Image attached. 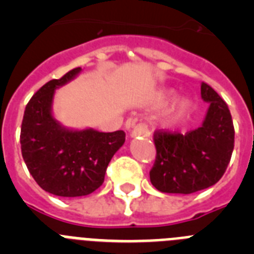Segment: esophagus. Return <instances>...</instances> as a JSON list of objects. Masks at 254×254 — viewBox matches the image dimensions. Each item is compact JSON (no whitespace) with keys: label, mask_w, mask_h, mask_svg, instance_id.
Returning <instances> with one entry per match:
<instances>
[{"label":"esophagus","mask_w":254,"mask_h":254,"mask_svg":"<svg viewBox=\"0 0 254 254\" xmlns=\"http://www.w3.org/2000/svg\"><path fill=\"white\" fill-rule=\"evenodd\" d=\"M131 137H149L150 131L146 125H137L129 131Z\"/></svg>","instance_id":"obj_1"}]
</instances>
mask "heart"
<instances>
[{"mask_svg":"<svg viewBox=\"0 0 254 254\" xmlns=\"http://www.w3.org/2000/svg\"><path fill=\"white\" fill-rule=\"evenodd\" d=\"M164 99H168V100L173 99V94L172 93L165 94ZM192 109H193V103L190 102V99H188V98H183V99L178 103V105H177L176 118L178 121L183 120V118H186L187 116H190Z\"/></svg>","mask_w":254,"mask_h":254,"instance_id":"obj_1","label":"heart"}]
</instances>
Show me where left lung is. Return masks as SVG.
<instances>
[{"instance_id": "left-lung-1", "label": "left lung", "mask_w": 254, "mask_h": 254, "mask_svg": "<svg viewBox=\"0 0 254 254\" xmlns=\"http://www.w3.org/2000/svg\"><path fill=\"white\" fill-rule=\"evenodd\" d=\"M201 98L208 108L198 128L186 134L156 132L154 136L156 160L150 181L164 193L190 194L214 186L232 158L234 126L228 105L205 82Z\"/></svg>"}]
</instances>
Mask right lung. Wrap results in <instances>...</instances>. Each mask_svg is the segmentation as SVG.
<instances>
[{"label":"right lung","instance_id":"right-lung-1","mask_svg":"<svg viewBox=\"0 0 254 254\" xmlns=\"http://www.w3.org/2000/svg\"><path fill=\"white\" fill-rule=\"evenodd\" d=\"M81 71L77 67L43 85L28 103L22 118V158L39 187L55 196L93 193L103 185L108 164L126 140L123 131L69 128L55 117L56 90L75 80Z\"/></svg>","mask_w":254,"mask_h":254}]
</instances>
